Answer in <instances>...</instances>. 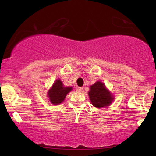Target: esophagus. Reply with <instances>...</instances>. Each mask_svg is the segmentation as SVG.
Listing matches in <instances>:
<instances>
[{"mask_svg": "<svg viewBox=\"0 0 156 156\" xmlns=\"http://www.w3.org/2000/svg\"><path fill=\"white\" fill-rule=\"evenodd\" d=\"M76 91H77V92H82V91H83V87H77Z\"/></svg>", "mask_w": 156, "mask_h": 156, "instance_id": "34e87169", "label": "esophagus"}]
</instances>
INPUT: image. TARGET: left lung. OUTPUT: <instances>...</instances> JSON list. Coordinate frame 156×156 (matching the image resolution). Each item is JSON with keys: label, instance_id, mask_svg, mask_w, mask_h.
<instances>
[{"label": "left lung", "instance_id": "obj_1", "mask_svg": "<svg viewBox=\"0 0 156 156\" xmlns=\"http://www.w3.org/2000/svg\"><path fill=\"white\" fill-rule=\"evenodd\" d=\"M89 96L92 104L100 108L108 106L114 99L104 84L101 81H97L91 86Z\"/></svg>", "mask_w": 156, "mask_h": 156}]
</instances>
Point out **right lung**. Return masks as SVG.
<instances>
[{
  "label": "right lung",
  "instance_id": "right-lung-1",
  "mask_svg": "<svg viewBox=\"0 0 156 156\" xmlns=\"http://www.w3.org/2000/svg\"><path fill=\"white\" fill-rule=\"evenodd\" d=\"M72 90V87H64L60 79L55 80L52 88L48 92V97L53 104H60L64 101L67 93Z\"/></svg>",
  "mask_w": 156,
  "mask_h": 156
}]
</instances>
